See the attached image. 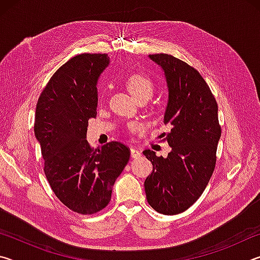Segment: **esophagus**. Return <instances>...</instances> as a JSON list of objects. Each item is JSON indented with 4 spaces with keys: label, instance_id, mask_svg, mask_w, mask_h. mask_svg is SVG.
Listing matches in <instances>:
<instances>
[{
    "label": "esophagus",
    "instance_id": "1",
    "mask_svg": "<svg viewBox=\"0 0 260 260\" xmlns=\"http://www.w3.org/2000/svg\"><path fill=\"white\" fill-rule=\"evenodd\" d=\"M131 156L133 158H139L141 156V152L136 149H131Z\"/></svg>",
    "mask_w": 260,
    "mask_h": 260
}]
</instances>
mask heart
I'll use <instances>...</instances> for the list:
<instances>
[{
  "instance_id": "heart-1",
  "label": "heart",
  "mask_w": 260,
  "mask_h": 260,
  "mask_svg": "<svg viewBox=\"0 0 260 260\" xmlns=\"http://www.w3.org/2000/svg\"><path fill=\"white\" fill-rule=\"evenodd\" d=\"M126 87L139 102L148 101L155 91V83H153L152 79L143 73H134L129 76L126 80ZM132 127L134 128L135 125Z\"/></svg>"
}]
</instances>
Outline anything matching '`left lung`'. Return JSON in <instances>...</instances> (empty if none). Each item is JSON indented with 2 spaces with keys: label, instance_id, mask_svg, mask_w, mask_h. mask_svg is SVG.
Here are the masks:
<instances>
[{
  "label": "left lung",
  "instance_id": "left-lung-1",
  "mask_svg": "<svg viewBox=\"0 0 260 260\" xmlns=\"http://www.w3.org/2000/svg\"><path fill=\"white\" fill-rule=\"evenodd\" d=\"M149 57L160 65L166 77L169 103L164 122L171 131L164 133V141L172 150L165 158L150 149L143 151L153 167L144 190L153 210L173 215L190 208L208 186L221 127L217 101L196 69L169 54Z\"/></svg>",
  "mask_w": 260,
  "mask_h": 260
}]
</instances>
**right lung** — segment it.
Instances as JSON below:
<instances>
[{
    "label": "right lung",
    "instance_id": "1",
    "mask_svg": "<svg viewBox=\"0 0 260 260\" xmlns=\"http://www.w3.org/2000/svg\"><path fill=\"white\" fill-rule=\"evenodd\" d=\"M109 61L107 54L72 57L43 88L35 111L34 133L46 178L57 199L80 214L96 213L109 204L131 156L118 141L94 149L86 140L88 120L96 117V83Z\"/></svg>",
    "mask_w": 260,
    "mask_h": 260
}]
</instances>
